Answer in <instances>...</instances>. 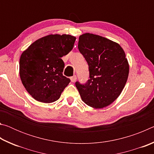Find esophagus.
I'll return each instance as SVG.
<instances>
[{
    "label": "esophagus",
    "instance_id": "obj_1",
    "mask_svg": "<svg viewBox=\"0 0 154 154\" xmlns=\"http://www.w3.org/2000/svg\"><path fill=\"white\" fill-rule=\"evenodd\" d=\"M70 79H71V81L72 82H75V81H76V79H77V76H76V75H73V76L71 77V78H70Z\"/></svg>",
    "mask_w": 154,
    "mask_h": 154
}]
</instances>
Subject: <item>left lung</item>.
Returning a JSON list of instances; mask_svg holds the SVG:
<instances>
[{
	"mask_svg": "<svg viewBox=\"0 0 154 154\" xmlns=\"http://www.w3.org/2000/svg\"><path fill=\"white\" fill-rule=\"evenodd\" d=\"M78 49L89 66L90 79L75 85L82 100L93 108L107 106L120 95L126 85L129 65L118 43L85 33L79 38Z\"/></svg>",
	"mask_w": 154,
	"mask_h": 154,
	"instance_id": "8db88e82",
	"label": "left lung"
}]
</instances>
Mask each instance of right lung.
I'll list each match as a JSON object with an SVG mask.
<instances>
[{
    "mask_svg": "<svg viewBox=\"0 0 154 154\" xmlns=\"http://www.w3.org/2000/svg\"><path fill=\"white\" fill-rule=\"evenodd\" d=\"M76 37L49 35L36 40L20 59V76L26 90L41 103L55 102L71 80L62 75L61 58L72 50Z\"/></svg>",
    "mask_w": 154,
    "mask_h": 154,
    "instance_id": "1",
    "label": "right lung"
}]
</instances>
